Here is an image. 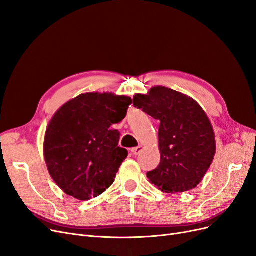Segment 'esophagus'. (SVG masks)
Listing matches in <instances>:
<instances>
[{"instance_id": "34e87169", "label": "esophagus", "mask_w": 256, "mask_h": 256, "mask_svg": "<svg viewBox=\"0 0 256 256\" xmlns=\"http://www.w3.org/2000/svg\"><path fill=\"white\" fill-rule=\"evenodd\" d=\"M140 152H141V146L135 148H132V153L135 154V155H138Z\"/></svg>"}]
</instances>
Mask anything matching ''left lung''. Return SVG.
I'll return each instance as SVG.
<instances>
[{"instance_id": "obj_1", "label": "left lung", "mask_w": 256, "mask_h": 256, "mask_svg": "<svg viewBox=\"0 0 256 256\" xmlns=\"http://www.w3.org/2000/svg\"><path fill=\"white\" fill-rule=\"evenodd\" d=\"M136 106L160 120V164L148 179L166 193L195 188L210 168L216 150L215 135L202 108L184 94L164 88L155 100L135 97Z\"/></svg>"}]
</instances>
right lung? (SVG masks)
I'll list each match as a JSON object with an SVG mask.
<instances>
[{"instance_id":"obj_1","label":"right lung","mask_w":256,"mask_h":256,"mask_svg":"<svg viewBox=\"0 0 256 256\" xmlns=\"http://www.w3.org/2000/svg\"><path fill=\"white\" fill-rule=\"evenodd\" d=\"M130 104V97L108 100L97 92L82 94L54 116L46 130L45 162L66 194L88 200L115 182L128 150H121L120 133L110 128L124 119Z\"/></svg>"}]
</instances>
